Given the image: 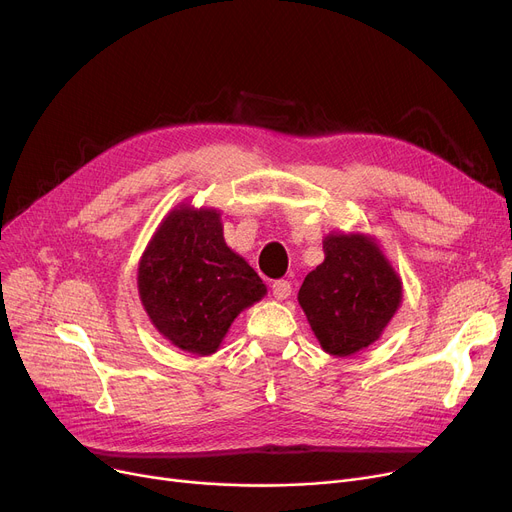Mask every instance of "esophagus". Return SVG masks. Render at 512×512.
Here are the masks:
<instances>
[{
    "instance_id": "esophagus-1",
    "label": "esophagus",
    "mask_w": 512,
    "mask_h": 512,
    "mask_svg": "<svg viewBox=\"0 0 512 512\" xmlns=\"http://www.w3.org/2000/svg\"><path fill=\"white\" fill-rule=\"evenodd\" d=\"M290 292H292V286H290V282H286V280H276V282L272 284V294H274V299H278V301L288 299Z\"/></svg>"
}]
</instances>
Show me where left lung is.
<instances>
[{"label": "left lung", "instance_id": "1", "mask_svg": "<svg viewBox=\"0 0 512 512\" xmlns=\"http://www.w3.org/2000/svg\"><path fill=\"white\" fill-rule=\"evenodd\" d=\"M324 253L299 290V305L321 348L351 357L380 340L402 303V280L369 234L330 232Z\"/></svg>", "mask_w": 512, "mask_h": 512}]
</instances>
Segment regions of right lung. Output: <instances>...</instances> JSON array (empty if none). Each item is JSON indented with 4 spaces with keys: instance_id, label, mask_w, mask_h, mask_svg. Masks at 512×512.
<instances>
[{
    "instance_id": "1",
    "label": "right lung",
    "mask_w": 512,
    "mask_h": 512,
    "mask_svg": "<svg viewBox=\"0 0 512 512\" xmlns=\"http://www.w3.org/2000/svg\"><path fill=\"white\" fill-rule=\"evenodd\" d=\"M139 297L155 330L180 351H218L240 311L259 303L267 286L224 240L213 207L176 205L139 261Z\"/></svg>"
}]
</instances>
